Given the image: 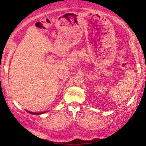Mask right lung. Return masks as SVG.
<instances>
[{
  "label": "right lung",
  "instance_id": "1",
  "mask_svg": "<svg viewBox=\"0 0 146 146\" xmlns=\"http://www.w3.org/2000/svg\"><path fill=\"white\" fill-rule=\"evenodd\" d=\"M28 112L30 113V114H35V115H38V114H42V112H41V113H36V112H31V111H28Z\"/></svg>",
  "mask_w": 146,
  "mask_h": 146
}]
</instances>
